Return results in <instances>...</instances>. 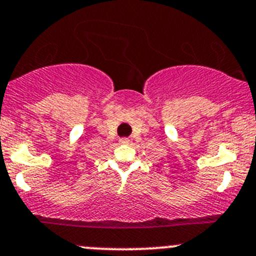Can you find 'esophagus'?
Wrapping results in <instances>:
<instances>
[{"label": "esophagus", "instance_id": "1", "mask_svg": "<svg viewBox=\"0 0 256 256\" xmlns=\"http://www.w3.org/2000/svg\"><path fill=\"white\" fill-rule=\"evenodd\" d=\"M130 142V139H128V138H122V139H120V144H128Z\"/></svg>", "mask_w": 256, "mask_h": 256}]
</instances>
